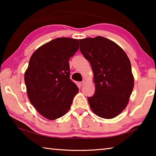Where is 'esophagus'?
Segmentation results:
<instances>
[{
	"label": "esophagus",
	"mask_w": 156,
	"mask_h": 156,
	"mask_svg": "<svg viewBox=\"0 0 156 156\" xmlns=\"http://www.w3.org/2000/svg\"><path fill=\"white\" fill-rule=\"evenodd\" d=\"M84 81H82V82H80V86L83 87V86L84 85Z\"/></svg>",
	"instance_id": "esophagus-1"
}]
</instances>
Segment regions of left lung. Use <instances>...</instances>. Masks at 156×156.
<instances>
[{"mask_svg": "<svg viewBox=\"0 0 156 156\" xmlns=\"http://www.w3.org/2000/svg\"><path fill=\"white\" fill-rule=\"evenodd\" d=\"M80 50L94 72L95 94L87 100L95 114L105 119L125 109L134 85L131 62L125 51L102 36L79 40Z\"/></svg>", "mask_w": 156, "mask_h": 156, "instance_id": "1", "label": "left lung"}]
</instances>
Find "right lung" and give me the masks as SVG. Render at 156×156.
<instances>
[{
	"instance_id": "obj_1",
	"label": "right lung",
	"mask_w": 156,
	"mask_h": 156,
	"mask_svg": "<svg viewBox=\"0 0 156 156\" xmlns=\"http://www.w3.org/2000/svg\"><path fill=\"white\" fill-rule=\"evenodd\" d=\"M79 49L78 39L57 38L39 47L31 56L25 83L31 105L49 120L67 113L78 92L70 79L69 60Z\"/></svg>"
}]
</instances>
